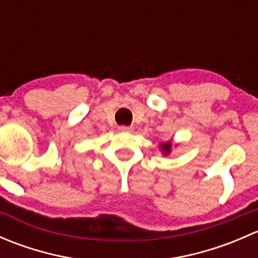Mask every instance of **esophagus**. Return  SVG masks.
Returning a JSON list of instances; mask_svg holds the SVG:
<instances>
[{
  "mask_svg": "<svg viewBox=\"0 0 258 258\" xmlns=\"http://www.w3.org/2000/svg\"><path fill=\"white\" fill-rule=\"evenodd\" d=\"M118 130L121 132H131L132 131V127H128V126H119Z\"/></svg>",
  "mask_w": 258,
  "mask_h": 258,
  "instance_id": "esophagus-1",
  "label": "esophagus"
}]
</instances>
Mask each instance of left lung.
<instances>
[{
  "instance_id": "8db88e82",
  "label": "left lung",
  "mask_w": 258,
  "mask_h": 258,
  "mask_svg": "<svg viewBox=\"0 0 258 258\" xmlns=\"http://www.w3.org/2000/svg\"><path fill=\"white\" fill-rule=\"evenodd\" d=\"M171 142H166V144H161V150L163 151V155H168L171 152Z\"/></svg>"
}]
</instances>
